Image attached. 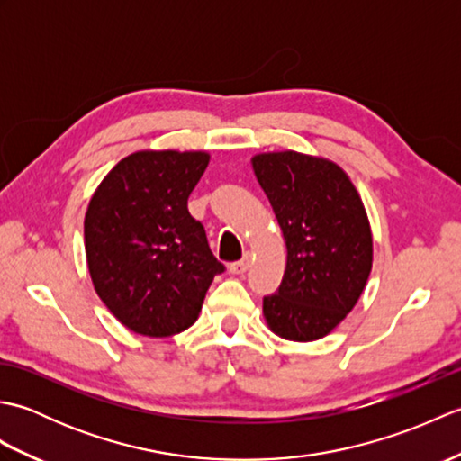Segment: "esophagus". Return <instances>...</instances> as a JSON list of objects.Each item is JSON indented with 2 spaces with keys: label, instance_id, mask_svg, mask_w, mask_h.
Wrapping results in <instances>:
<instances>
[{
  "label": "esophagus",
  "instance_id": "obj_1",
  "mask_svg": "<svg viewBox=\"0 0 461 461\" xmlns=\"http://www.w3.org/2000/svg\"><path fill=\"white\" fill-rule=\"evenodd\" d=\"M248 269H249V256H248V253L243 256V259L231 263V266H230V271L233 273V276H241V273H246Z\"/></svg>",
  "mask_w": 461,
  "mask_h": 461
}]
</instances>
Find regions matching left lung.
<instances>
[{"mask_svg":"<svg viewBox=\"0 0 461 461\" xmlns=\"http://www.w3.org/2000/svg\"><path fill=\"white\" fill-rule=\"evenodd\" d=\"M287 246V267L263 317L281 339H322L345 319L372 269V233L347 172L295 150L251 158Z\"/></svg>","mask_w":461,"mask_h":461,"instance_id":"1","label":"left lung"}]
</instances>
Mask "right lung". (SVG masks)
<instances>
[{"label": "right lung", "mask_w": 461, "mask_h": 461, "mask_svg": "<svg viewBox=\"0 0 461 461\" xmlns=\"http://www.w3.org/2000/svg\"><path fill=\"white\" fill-rule=\"evenodd\" d=\"M208 152L140 150L104 176L85 213L86 266L96 295L126 329L172 337L192 327L223 263L188 198Z\"/></svg>", "instance_id": "obj_1"}]
</instances>
